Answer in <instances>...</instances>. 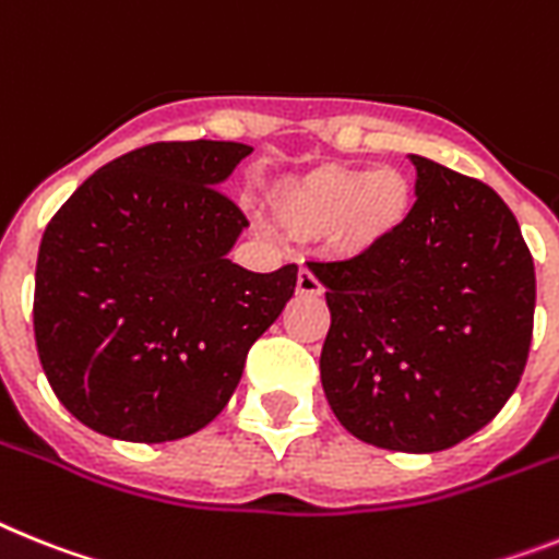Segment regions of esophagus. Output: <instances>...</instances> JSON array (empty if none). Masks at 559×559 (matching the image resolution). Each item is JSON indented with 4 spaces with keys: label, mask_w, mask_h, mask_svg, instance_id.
I'll use <instances>...</instances> for the list:
<instances>
[{
    "label": "esophagus",
    "mask_w": 559,
    "mask_h": 559,
    "mask_svg": "<svg viewBox=\"0 0 559 559\" xmlns=\"http://www.w3.org/2000/svg\"><path fill=\"white\" fill-rule=\"evenodd\" d=\"M295 289H298V295H312V298L323 293L321 281H318L316 275H312V272H309V270L298 272V284H295Z\"/></svg>",
    "instance_id": "34e87169"
}]
</instances>
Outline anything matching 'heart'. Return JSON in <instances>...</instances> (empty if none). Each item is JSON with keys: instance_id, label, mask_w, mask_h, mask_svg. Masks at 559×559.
<instances>
[{"instance_id": "heart-1", "label": "heart", "mask_w": 559, "mask_h": 559, "mask_svg": "<svg viewBox=\"0 0 559 559\" xmlns=\"http://www.w3.org/2000/svg\"><path fill=\"white\" fill-rule=\"evenodd\" d=\"M412 199L409 176L397 167H318L278 187L272 210L293 236H326L341 255H364L406 224Z\"/></svg>"}]
</instances>
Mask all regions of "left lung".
Instances as JSON below:
<instances>
[{"label": "left lung", "mask_w": 559, "mask_h": 559, "mask_svg": "<svg viewBox=\"0 0 559 559\" xmlns=\"http://www.w3.org/2000/svg\"><path fill=\"white\" fill-rule=\"evenodd\" d=\"M409 218L349 261H309L326 287L321 383L346 431L440 452L503 409L526 369L534 261L518 218L477 178L412 156Z\"/></svg>", "instance_id": "obj_1"}]
</instances>
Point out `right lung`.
<instances>
[{"mask_svg": "<svg viewBox=\"0 0 559 559\" xmlns=\"http://www.w3.org/2000/svg\"><path fill=\"white\" fill-rule=\"evenodd\" d=\"M252 147L156 142L105 164L41 236L33 332L50 389L98 435L164 443L204 429L298 266L250 272L227 252L247 215L218 185Z\"/></svg>", "mask_w": 559, "mask_h": 559, "instance_id": "1", "label": "right lung"}]
</instances>
